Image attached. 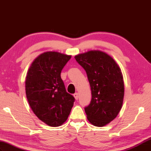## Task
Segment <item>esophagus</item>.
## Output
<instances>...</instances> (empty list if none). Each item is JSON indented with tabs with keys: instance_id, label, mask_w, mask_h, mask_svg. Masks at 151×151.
Wrapping results in <instances>:
<instances>
[{
	"instance_id": "1",
	"label": "esophagus",
	"mask_w": 151,
	"mask_h": 151,
	"mask_svg": "<svg viewBox=\"0 0 151 151\" xmlns=\"http://www.w3.org/2000/svg\"><path fill=\"white\" fill-rule=\"evenodd\" d=\"M73 96H74L76 100H78V93H75L74 94H73Z\"/></svg>"
}]
</instances>
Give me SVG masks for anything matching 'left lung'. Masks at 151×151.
<instances>
[{
    "label": "left lung",
    "instance_id": "8db88e82",
    "mask_svg": "<svg viewBox=\"0 0 151 151\" xmlns=\"http://www.w3.org/2000/svg\"><path fill=\"white\" fill-rule=\"evenodd\" d=\"M85 69L92 99L85 107L87 120L96 127L110 123L117 116L123 104L124 83L120 67L106 52L92 50L75 57Z\"/></svg>",
    "mask_w": 151,
    "mask_h": 151
}]
</instances>
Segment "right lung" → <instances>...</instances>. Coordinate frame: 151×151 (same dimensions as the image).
I'll return each mask as SVG.
<instances>
[{"label": "right lung", "instance_id": "1", "mask_svg": "<svg viewBox=\"0 0 151 151\" xmlns=\"http://www.w3.org/2000/svg\"><path fill=\"white\" fill-rule=\"evenodd\" d=\"M71 57L58 52H45L34 60L27 73L28 103L35 114L51 127H58L67 120L75 100L66 91L60 76Z\"/></svg>", "mask_w": 151, "mask_h": 151}]
</instances>
